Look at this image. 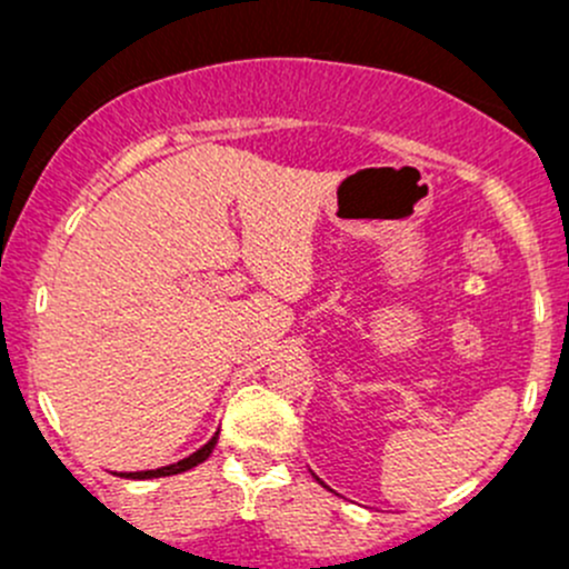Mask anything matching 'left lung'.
<instances>
[{
  "label": "left lung",
  "mask_w": 569,
  "mask_h": 569,
  "mask_svg": "<svg viewBox=\"0 0 569 569\" xmlns=\"http://www.w3.org/2000/svg\"><path fill=\"white\" fill-rule=\"evenodd\" d=\"M312 473V471H310ZM312 476H316V473H312ZM316 481H321V479H318V476H316ZM321 485H323V481H321ZM326 487V485H323ZM326 489H329V487H326Z\"/></svg>",
  "instance_id": "1"
}]
</instances>
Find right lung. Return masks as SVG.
Segmentation results:
<instances>
[{
	"mask_svg": "<svg viewBox=\"0 0 569 569\" xmlns=\"http://www.w3.org/2000/svg\"><path fill=\"white\" fill-rule=\"evenodd\" d=\"M217 441H219V430L217 433H213V439L206 443V447H200L198 452L194 455H189V457H184V460H179V462H173V466H166V468H154V471H136V473H114V476H128V479H160V476H173V473H181V471H189V468H194L198 466V462H202V460H208V457H211V452H213V447H217Z\"/></svg>",
	"mask_w": 569,
	"mask_h": 569,
	"instance_id": "add662e5",
	"label": "right lung"
}]
</instances>
